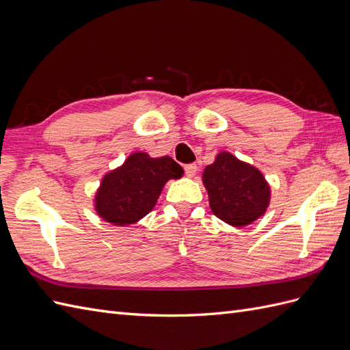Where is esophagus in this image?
Instances as JSON below:
<instances>
[{
  "mask_svg": "<svg viewBox=\"0 0 350 350\" xmlns=\"http://www.w3.org/2000/svg\"><path fill=\"white\" fill-rule=\"evenodd\" d=\"M184 169H185V175H187L188 178H193V176L197 174V171H198V167H197V165H196V163L185 165V166H184Z\"/></svg>",
  "mask_w": 350,
  "mask_h": 350,
  "instance_id": "esophagus-1",
  "label": "esophagus"
}]
</instances>
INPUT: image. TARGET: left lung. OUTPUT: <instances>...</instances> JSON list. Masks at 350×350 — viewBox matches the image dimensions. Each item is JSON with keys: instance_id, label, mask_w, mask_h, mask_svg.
<instances>
[{"instance_id": "obj_1", "label": "left lung", "mask_w": 350, "mask_h": 350, "mask_svg": "<svg viewBox=\"0 0 350 350\" xmlns=\"http://www.w3.org/2000/svg\"><path fill=\"white\" fill-rule=\"evenodd\" d=\"M203 184L213 215L234 228L251 225L270 204V185L261 171L229 152L206 166Z\"/></svg>"}]
</instances>
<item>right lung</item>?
Instances as JSON below:
<instances>
[{"label":"right lung","mask_w":350,"mask_h":350,"mask_svg":"<svg viewBox=\"0 0 350 350\" xmlns=\"http://www.w3.org/2000/svg\"><path fill=\"white\" fill-rule=\"evenodd\" d=\"M183 175L184 169L172 157L131 153L121 166L102 178L94 196V210L115 226L137 224L153 210L169 179Z\"/></svg>","instance_id":"right-lung-1"}]
</instances>
